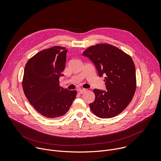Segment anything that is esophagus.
Listing matches in <instances>:
<instances>
[{
    "label": "esophagus",
    "instance_id": "1",
    "mask_svg": "<svg viewBox=\"0 0 161 161\" xmlns=\"http://www.w3.org/2000/svg\"><path fill=\"white\" fill-rule=\"evenodd\" d=\"M85 92H86V89H84V88H81V89L79 90V92H79L80 94H82L85 93Z\"/></svg>",
    "mask_w": 161,
    "mask_h": 161
}]
</instances>
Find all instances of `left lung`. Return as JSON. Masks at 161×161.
I'll return each instance as SVG.
<instances>
[{"mask_svg":"<svg viewBox=\"0 0 161 161\" xmlns=\"http://www.w3.org/2000/svg\"><path fill=\"white\" fill-rule=\"evenodd\" d=\"M83 55L94 64L100 77L105 76L107 90H94L96 99L89 104L91 111L101 119L116 117L129 105L135 93L136 69L132 58L108 44L91 46Z\"/></svg>","mask_w":161,"mask_h":161,"instance_id":"obj_1","label":"left lung"}]
</instances>
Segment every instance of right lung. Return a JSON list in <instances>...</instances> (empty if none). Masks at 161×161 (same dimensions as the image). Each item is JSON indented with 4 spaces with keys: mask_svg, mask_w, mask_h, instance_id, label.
Segmentation results:
<instances>
[{
    "mask_svg": "<svg viewBox=\"0 0 161 161\" xmlns=\"http://www.w3.org/2000/svg\"><path fill=\"white\" fill-rule=\"evenodd\" d=\"M67 50L53 47L36 53L27 62L22 86L31 104L42 116L54 119L67 112L77 92L60 87Z\"/></svg>",
    "mask_w": 161,
    "mask_h": 161,
    "instance_id": "1",
    "label": "right lung"
}]
</instances>
